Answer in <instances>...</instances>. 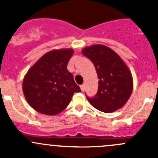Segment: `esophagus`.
<instances>
[{"label": "esophagus", "mask_w": 158, "mask_h": 158, "mask_svg": "<svg viewBox=\"0 0 158 158\" xmlns=\"http://www.w3.org/2000/svg\"><path fill=\"white\" fill-rule=\"evenodd\" d=\"M80 89H81V90H82V91L85 90V85H81Z\"/></svg>", "instance_id": "esophagus-1"}]
</instances>
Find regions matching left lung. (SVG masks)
Masks as SVG:
<instances>
[{
	"instance_id": "8db88e82",
	"label": "left lung",
	"mask_w": 158,
	"mask_h": 158,
	"mask_svg": "<svg viewBox=\"0 0 158 158\" xmlns=\"http://www.w3.org/2000/svg\"><path fill=\"white\" fill-rule=\"evenodd\" d=\"M90 60L98 77V90L94 97H86L91 105L104 113L122 108L129 99L133 88L132 73L120 56L101 44L82 50Z\"/></svg>"
}]
</instances>
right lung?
Returning <instances> with one entry per match:
<instances>
[{
    "instance_id": "obj_1",
    "label": "right lung",
    "mask_w": 158,
    "mask_h": 158,
    "mask_svg": "<svg viewBox=\"0 0 158 158\" xmlns=\"http://www.w3.org/2000/svg\"><path fill=\"white\" fill-rule=\"evenodd\" d=\"M73 53L72 48L51 51L29 69L23 79V90L35 110L56 115L67 107L75 93L81 91L67 69Z\"/></svg>"
}]
</instances>
